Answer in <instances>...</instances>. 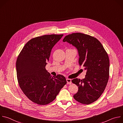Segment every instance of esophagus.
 <instances>
[{"label":"esophagus","instance_id":"esophagus-1","mask_svg":"<svg viewBox=\"0 0 123 123\" xmlns=\"http://www.w3.org/2000/svg\"><path fill=\"white\" fill-rule=\"evenodd\" d=\"M66 80H67V84H72V80L70 79H66Z\"/></svg>","mask_w":123,"mask_h":123}]
</instances>
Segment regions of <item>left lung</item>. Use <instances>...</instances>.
Returning <instances> with one entry per match:
<instances>
[{
	"label": "left lung",
	"instance_id": "1",
	"mask_svg": "<svg viewBox=\"0 0 123 123\" xmlns=\"http://www.w3.org/2000/svg\"><path fill=\"white\" fill-rule=\"evenodd\" d=\"M63 41L77 48L79 64L86 69L84 79L72 80L78 86L74 98L81 104H90L101 96L107 86L110 74L108 55L101 42L88 34L73 33L66 36Z\"/></svg>",
	"mask_w": 123,
	"mask_h": 123
}]
</instances>
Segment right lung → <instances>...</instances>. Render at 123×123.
<instances>
[{"label": "right lung", "instance_id": "add662e5", "mask_svg": "<svg viewBox=\"0 0 123 123\" xmlns=\"http://www.w3.org/2000/svg\"><path fill=\"white\" fill-rule=\"evenodd\" d=\"M63 36L52 34L33 38L25 44L17 58V78L20 89L38 105L53 101L67 83L63 75L52 77L45 68L52 48Z\"/></svg>", "mask_w": 123, "mask_h": 123}]
</instances>
